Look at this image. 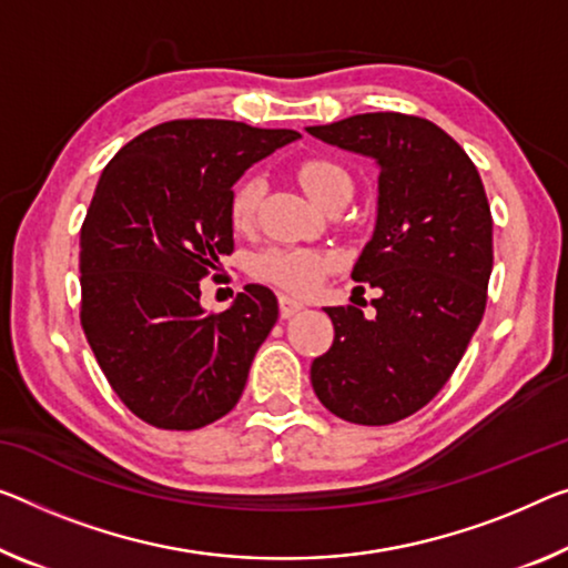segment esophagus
<instances>
[{"instance_id": "obj_1", "label": "esophagus", "mask_w": 568, "mask_h": 568, "mask_svg": "<svg viewBox=\"0 0 568 568\" xmlns=\"http://www.w3.org/2000/svg\"><path fill=\"white\" fill-rule=\"evenodd\" d=\"M300 310H304V302H300V300H292V296H278V312H282V317L286 320V317H294L296 312Z\"/></svg>"}]
</instances>
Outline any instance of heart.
Masks as SVG:
<instances>
[{"mask_svg":"<svg viewBox=\"0 0 568 568\" xmlns=\"http://www.w3.org/2000/svg\"><path fill=\"white\" fill-rule=\"evenodd\" d=\"M302 187L307 190L312 200L327 205L337 195H353V178L343 164L325 156H312L296 168ZM261 180L256 174L243 178L231 193V223L235 229H248L256 217V207L261 200ZM337 266V258L327 251L317 248H268L254 258V272L261 282H268L290 294H310L325 282V276Z\"/></svg>","mask_w":568,"mask_h":568,"instance_id":"1","label":"heart"}]
</instances>
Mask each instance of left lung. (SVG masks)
<instances>
[{"label":"left lung","mask_w":568,"mask_h":568,"mask_svg":"<svg viewBox=\"0 0 568 568\" xmlns=\"http://www.w3.org/2000/svg\"><path fill=\"white\" fill-rule=\"evenodd\" d=\"M307 132L381 168L375 231L353 266L381 292L375 314L325 307L335 339L312 361V388L345 422L394 424L439 394L483 320L490 203L465 150L422 116L357 113Z\"/></svg>","instance_id":"1"}]
</instances>
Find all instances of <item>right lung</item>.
<instances>
[{
	"label": "right lung",
	"instance_id": "right-lung-1",
	"mask_svg": "<svg viewBox=\"0 0 568 568\" xmlns=\"http://www.w3.org/2000/svg\"><path fill=\"white\" fill-rule=\"evenodd\" d=\"M292 129L174 119L146 129L103 168L81 229V325L124 406L156 429L193 432L239 404L278 317L248 284L205 312L200 278L233 251L231 193Z\"/></svg>",
	"mask_w": 568,
	"mask_h": 568
}]
</instances>
